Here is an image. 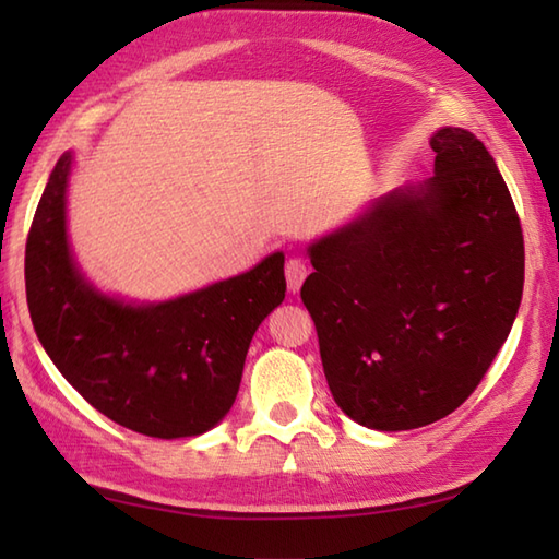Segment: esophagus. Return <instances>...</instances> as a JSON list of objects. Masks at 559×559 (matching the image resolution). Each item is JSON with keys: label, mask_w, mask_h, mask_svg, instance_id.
Masks as SVG:
<instances>
[{"label": "esophagus", "mask_w": 559, "mask_h": 559, "mask_svg": "<svg viewBox=\"0 0 559 559\" xmlns=\"http://www.w3.org/2000/svg\"><path fill=\"white\" fill-rule=\"evenodd\" d=\"M307 273H310V266H307V261L302 257H290L286 261V281H288L290 293L300 290L302 281L307 278Z\"/></svg>", "instance_id": "obj_1"}]
</instances>
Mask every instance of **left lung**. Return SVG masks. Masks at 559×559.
Segmentation results:
<instances>
[{
  "mask_svg": "<svg viewBox=\"0 0 559 559\" xmlns=\"http://www.w3.org/2000/svg\"><path fill=\"white\" fill-rule=\"evenodd\" d=\"M430 146V180L314 242L300 290L334 401L372 430L456 411L490 370L524 290V233L495 158L459 127Z\"/></svg>",
  "mask_w": 559,
  "mask_h": 559,
  "instance_id": "1",
  "label": "left lung"
}]
</instances>
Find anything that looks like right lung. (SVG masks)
I'll return each instance as SVG.
<instances>
[{"label":"right lung","instance_id":"obj_1","mask_svg":"<svg viewBox=\"0 0 559 559\" xmlns=\"http://www.w3.org/2000/svg\"><path fill=\"white\" fill-rule=\"evenodd\" d=\"M71 156L57 160L26 242V298L43 348L93 408L129 430L194 437L235 403L247 348L286 298L283 254L160 305H124L81 278L67 245Z\"/></svg>","mask_w":559,"mask_h":559}]
</instances>
